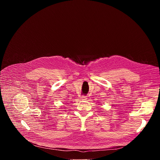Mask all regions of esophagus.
Returning <instances> with one entry per match:
<instances>
[{
	"label": "esophagus",
	"mask_w": 160,
	"mask_h": 160,
	"mask_svg": "<svg viewBox=\"0 0 160 160\" xmlns=\"http://www.w3.org/2000/svg\"><path fill=\"white\" fill-rule=\"evenodd\" d=\"M82 99H83V100H86L87 99V96H82L81 97Z\"/></svg>",
	"instance_id": "34e87169"
}]
</instances>
